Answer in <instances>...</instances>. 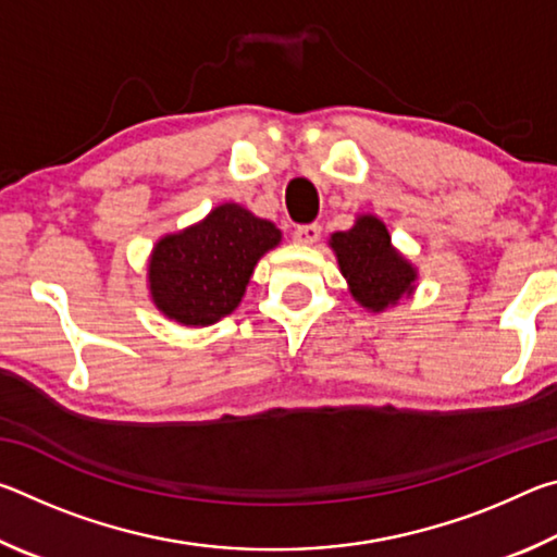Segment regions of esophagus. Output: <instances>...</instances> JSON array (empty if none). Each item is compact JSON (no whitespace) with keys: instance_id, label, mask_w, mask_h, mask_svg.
I'll return each mask as SVG.
<instances>
[{"instance_id":"obj_1","label":"esophagus","mask_w":557,"mask_h":557,"mask_svg":"<svg viewBox=\"0 0 557 557\" xmlns=\"http://www.w3.org/2000/svg\"><path fill=\"white\" fill-rule=\"evenodd\" d=\"M322 235V225L319 223H309V225H297L295 228V240L299 245H314Z\"/></svg>"}]
</instances>
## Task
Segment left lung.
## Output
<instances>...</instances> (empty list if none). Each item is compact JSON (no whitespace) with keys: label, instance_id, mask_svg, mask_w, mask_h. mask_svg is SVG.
Returning a JSON list of instances; mask_svg holds the SVG:
<instances>
[{"label":"left lung","instance_id":"left-lung-1","mask_svg":"<svg viewBox=\"0 0 557 557\" xmlns=\"http://www.w3.org/2000/svg\"><path fill=\"white\" fill-rule=\"evenodd\" d=\"M329 245L361 307L383 312L412 295L418 270L393 248L388 228L375 215H358L354 228L334 233Z\"/></svg>","mask_w":557,"mask_h":557}]
</instances>
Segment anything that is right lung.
<instances>
[{
	"label": "right lung",
	"mask_w": 557,
	"mask_h": 557,
	"mask_svg": "<svg viewBox=\"0 0 557 557\" xmlns=\"http://www.w3.org/2000/svg\"><path fill=\"white\" fill-rule=\"evenodd\" d=\"M282 233L238 203H221L203 221L159 238L149 256V295L184 326H209L240 305L252 270Z\"/></svg>",
	"instance_id": "add662e5"
}]
</instances>
